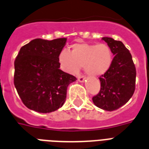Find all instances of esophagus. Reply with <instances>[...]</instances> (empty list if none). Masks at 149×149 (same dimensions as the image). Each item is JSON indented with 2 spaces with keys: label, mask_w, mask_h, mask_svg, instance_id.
Here are the masks:
<instances>
[{
  "label": "esophagus",
  "mask_w": 149,
  "mask_h": 149,
  "mask_svg": "<svg viewBox=\"0 0 149 149\" xmlns=\"http://www.w3.org/2000/svg\"><path fill=\"white\" fill-rule=\"evenodd\" d=\"M86 79V77H84V76H79V77H78V80L79 82H80V83H83V82H84Z\"/></svg>",
  "instance_id": "obj_1"
}]
</instances>
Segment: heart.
I'll return each instance as SVG.
<instances>
[{
  "label": "heart",
  "mask_w": 149,
  "mask_h": 149,
  "mask_svg": "<svg viewBox=\"0 0 149 149\" xmlns=\"http://www.w3.org/2000/svg\"><path fill=\"white\" fill-rule=\"evenodd\" d=\"M58 60L61 68L70 74H77L83 66L88 75L99 77L109 70L112 52L106 43H75L71 46L70 52L63 49Z\"/></svg>",
  "instance_id": "obj_1"
}]
</instances>
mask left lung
I'll use <instances>...</instances> for the list:
<instances>
[{
    "label": "left lung",
    "instance_id": "obj_1",
    "mask_svg": "<svg viewBox=\"0 0 149 149\" xmlns=\"http://www.w3.org/2000/svg\"><path fill=\"white\" fill-rule=\"evenodd\" d=\"M102 40L115 56L109 70L99 78L101 88L93 101L99 108L113 111L125 105L133 95L136 70L130 52L121 41L111 37H102Z\"/></svg>",
    "mask_w": 149,
    "mask_h": 149
}]
</instances>
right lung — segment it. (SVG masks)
<instances>
[{"instance_id": "add662e5", "label": "right lung", "mask_w": 149, "mask_h": 149, "mask_svg": "<svg viewBox=\"0 0 149 149\" xmlns=\"http://www.w3.org/2000/svg\"><path fill=\"white\" fill-rule=\"evenodd\" d=\"M66 38L35 39L20 48L14 61V83L23 103L41 113L54 112L64 104L67 87L77 80L60 70L59 54Z\"/></svg>"}]
</instances>
